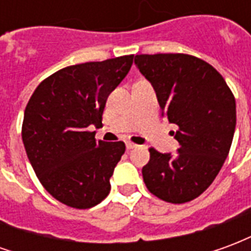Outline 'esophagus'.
<instances>
[{
    "label": "esophagus",
    "instance_id": "obj_1",
    "mask_svg": "<svg viewBox=\"0 0 251 251\" xmlns=\"http://www.w3.org/2000/svg\"><path fill=\"white\" fill-rule=\"evenodd\" d=\"M134 148H137L136 144H133V142H130V141H126V149H127V151L134 149Z\"/></svg>",
    "mask_w": 251,
    "mask_h": 251
}]
</instances>
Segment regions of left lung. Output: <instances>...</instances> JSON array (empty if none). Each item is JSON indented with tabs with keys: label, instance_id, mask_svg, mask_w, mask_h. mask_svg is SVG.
I'll return each mask as SVG.
<instances>
[{
	"label": "left lung",
	"instance_id": "8db88e82",
	"mask_svg": "<svg viewBox=\"0 0 251 251\" xmlns=\"http://www.w3.org/2000/svg\"><path fill=\"white\" fill-rule=\"evenodd\" d=\"M134 64L156 91L179 142L177 152L151 149L142 168L147 188L181 204L208 188L230 152L237 124L235 99L215 68L184 53L136 55Z\"/></svg>",
	"mask_w": 251,
	"mask_h": 251
}]
</instances>
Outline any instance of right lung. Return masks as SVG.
I'll use <instances>...</instances> for the list:
<instances>
[{
    "instance_id": "right-lung-1",
    "label": "right lung",
    "mask_w": 251,
    "mask_h": 251,
    "mask_svg": "<svg viewBox=\"0 0 251 251\" xmlns=\"http://www.w3.org/2000/svg\"><path fill=\"white\" fill-rule=\"evenodd\" d=\"M133 55L75 64L37 86L25 107L23 142L43 187L63 204L94 207L109 195L125 144L95 140L104 104L130 71Z\"/></svg>"
}]
</instances>
